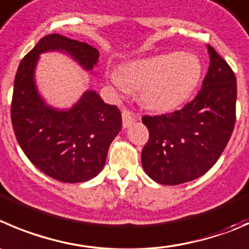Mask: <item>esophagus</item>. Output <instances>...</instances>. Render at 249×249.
Instances as JSON below:
<instances>
[{
	"label": "esophagus",
	"instance_id": "obj_1",
	"mask_svg": "<svg viewBox=\"0 0 249 249\" xmlns=\"http://www.w3.org/2000/svg\"><path fill=\"white\" fill-rule=\"evenodd\" d=\"M122 115H123V126L124 127H129L132 123L136 122V115H135L132 112H130V110L127 109L123 110Z\"/></svg>",
	"mask_w": 249,
	"mask_h": 249
}]
</instances>
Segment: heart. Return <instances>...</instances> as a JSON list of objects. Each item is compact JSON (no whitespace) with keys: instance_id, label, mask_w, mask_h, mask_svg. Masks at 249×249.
I'll return each instance as SVG.
<instances>
[{"instance_id":"1","label":"heart","mask_w":249,"mask_h":249,"mask_svg":"<svg viewBox=\"0 0 249 249\" xmlns=\"http://www.w3.org/2000/svg\"><path fill=\"white\" fill-rule=\"evenodd\" d=\"M202 67L191 53H169L125 64L122 75L109 73L117 90L140 89V100L149 109L166 112L183 102L201 80Z\"/></svg>"}]
</instances>
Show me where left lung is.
Wrapping results in <instances>:
<instances>
[{
  "instance_id": "obj_1",
  "label": "left lung",
  "mask_w": 249,
  "mask_h": 249,
  "mask_svg": "<svg viewBox=\"0 0 249 249\" xmlns=\"http://www.w3.org/2000/svg\"><path fill=\"white\" fill-rule=\"evenodd\" d=\"M208 73L196 97L181 109L143 115L149 131L143 170L161 185H180L206 174L225 149L236 122V76L208 45Z\"/></svg>"
}]
</instances>
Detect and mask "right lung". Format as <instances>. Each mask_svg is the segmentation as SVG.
I'll list each match as a JSON object with an SVG mask.
<instances>
[{"instance_id":"obj_1","label":"right lung","mask_w":249,"mask_h":249,"mask_svg":"<svg viewBox=\"0 0 249 249\" xmlns=\"http://www.w3.org/2000/svg\"><path fill=\"white\" fill-rule=\"evenodd\" d=\"M55 50L71 54L86 71H92L100 55L85 42L59 34L43 36L17 71L12 125L19 146L36 168L62 182H84L105 166L108 148L122 129V113L95 91H86L68 110L46 106L36 90L34 71L38 55Z\"/></svg>"}]
</instances>
